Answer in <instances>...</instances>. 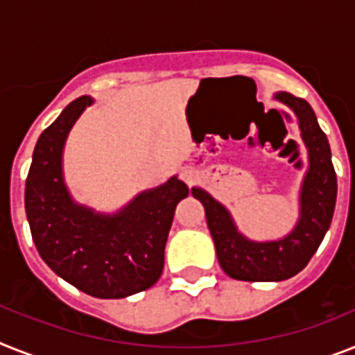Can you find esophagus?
<instances>
[{"label":"esophagus","mask_w":355,"mask_h":355,"mask_svg":"<svg viewBox=\"0 0 355 355\" xmlns=\"http://www.w3.org/2000/svg\"><path fill=\"white\" fill-rule=\"evenodd\" d=\"M181 180L187 184H194L196 180H198V174L194 171H190V168H184V171H181Z\"/></svg>","instance_id":"obj_1"}]
</instances>
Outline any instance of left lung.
Listing matches in <instances>:
<instances>
[{"label":"left lung","mask_w":355,"mask_h":355,"mask_svg":"<svg viewBox=\"0 0 355 355\" xmlns=\"http://www.w3.org/2000/svg\"><path fill=\"white\" fill-rule=\"evenodd\" d=\"M276 98L288 105L300 118L303 141L309 148L310 168L301 190V219L285 239L268 243L248 241L237 232L223 205L201 189H192L207 214L218 261L227 276L239 281H283L309 265L332 223L338 178L327 134L319 127L314 110L303 98L277 92Z\"/></svg>","instance_id":"8db88e82"}]
</instances>
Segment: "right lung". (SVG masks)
<instances>
[{"label": "right lung", "instance_id": "add662e5", "mask_svg": "<svg viewBox=\"0 0 355 355\" xmlns=\"http://www.w3.org/2000/svg\"><path fill=\"white\" fill-rule=\"evenodd\" d=\"M90 103L89 96L72 101L37 139L25 184L26 219L41 259L58 276L94 297L121 300L161 277L175 207L189 187L172 178L116 216L78 207L63 183L61 152Z\"/></svg>", "mask_w": 355, "mask_h": 355}]
</instances>
